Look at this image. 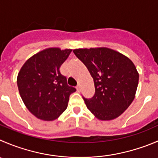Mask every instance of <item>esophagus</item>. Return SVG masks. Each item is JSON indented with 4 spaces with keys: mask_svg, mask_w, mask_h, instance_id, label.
<instances>
[{
    "mask_svg": "<svg viewBox=\"0 0 158 158\" xmlns=\"http://www.w3.org/2000/svg\"><path fill=\"white\" fill-rule=\"evenodd\" d=\"M76 89H77L78 92H80V90H81V85H78L77 86H76Z\"/></svg>",
    "mask_w": 158,
    "mask_h": 158,
    "instance_id": "esophagus-1",
    "label": "esophagus"
}]
</instances>
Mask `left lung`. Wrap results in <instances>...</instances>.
I'll return each instance as SVG.
<instances>
[{
	"label": "left lung",
	"instance_id": "8db88e82",
	"mask_svg": "<svg viewBox=\"0 0 158 158\" xmlns=\"http://www.w3.org/2000/svg\"><path fill=\"white\" fill-rule=\"evenodd\" d=\"M73 52L93 78L94 96L83 97L89 110L100 120L120 116L134 100L138 85L139 74L132 61L104 47L78 48Z\"/></svg>",
	"mask_w": 158,
	"mask_h": 158
}]
</instances>
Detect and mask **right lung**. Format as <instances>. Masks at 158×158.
I'll return each instance as SVG.
<instances>
[{
	"mask_svg": "<svg viewBox=\"0 0 158 158\" xmlns=\"http://www.w3.org/2000/svg\"><path fill=\"white\" fill-rule=\"evenodd\" d=\"M72 49L49 48L27 59L17 78L20 96L27 110L38 119L52 121L67 108L69 96L76 91L67 84L61 65Z\"/></svg>",
	"mask_w": 158,
	"mask_h": 158,
	"instance_id": "1",
	"label": "right lung"
}]
</instances>
